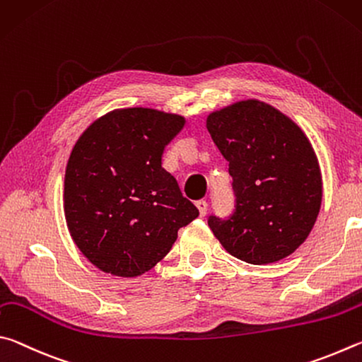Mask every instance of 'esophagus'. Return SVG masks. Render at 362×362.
<instances>
[{
    "label": "esophagus",
    "instance_id": "1",
    "mask_svg": "<svg viewBox=\"0 0 362 362\" xmlns=\"http://www.w3.org/2000/svg\"><path fill=\"white\" fill-rule=\"evenodd\" d=\"M197 208H199V211H200V216H205L206 214V211H208V204H206V200H199L197 204Z\"/></svg>",
    "mask_w": 362,
    "mask_h": 362
}]
</instances>
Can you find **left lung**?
<instances>
[{
    "instance_id": "1",
    "label": "left lung",
    "mask_w": 362,
    "mask_h": 362,
    "mask_svg": "<svg viewBox=\"0 0 362 362\" xmlns=\"http://www.w3.org/2000/svg\"><path fill=\"white\" fill-rule=\"evenodd\" d=\"M206 129L229 162L237 197L229 219H208L214 237L248 264L293 255L312 232L322 200L318 157L305 133L259 100L211 112Z\"/></svg>"
}]
</instances>
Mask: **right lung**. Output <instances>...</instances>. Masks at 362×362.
Instances as JSON below:
<instances>
[{
	"label": "right lung",
	"mask_w": 362,
	"mask_h": 362,
	"mask_svg": "<svg viewBox=\"0 0 362 362\" xmlns=\"http://www.w3.org/2000/svg\"><path fill=\"white\" fill-rule=\"evenodd\" d=\"M186 119L125 107L87 127L69 154L65 218L73 242L95 267L138 276L168 255L177 230L199 216L162 167L165 146Z\"/></svg>",
	"instance_id": "right-lung-1"
}]
</instances>
